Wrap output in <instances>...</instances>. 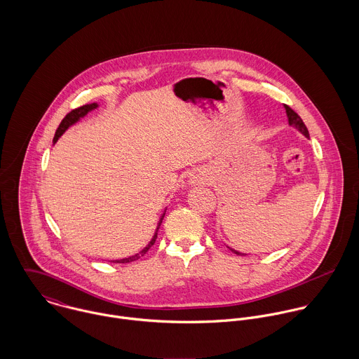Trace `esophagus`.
I'll return each mask as SVG.
<instances>
[{"mask_svg":"<svg viewBox=\"0 0 359 359\" xmlns=\"http://www.w3.org/2000/svg\"><path fill=\"white\" fill-rule=\"evenodd\" d=\"M202 180L203 178H201V175H198V174H191V177H189V182L194 184V185L202 184Z\"/></svg>","mask_w":359,"mask_h":359,"instance_id":"34e87169","label":"esophagus"}]
</instances>
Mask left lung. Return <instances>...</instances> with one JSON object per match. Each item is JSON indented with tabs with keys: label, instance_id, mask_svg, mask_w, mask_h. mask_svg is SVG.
Returning a JSON list of instances; mask_svg holds the SVG:
<instances>
[{
	"label": "left lung",
	"instance_id": "1",
	"mask_svg": "<svg viewBox=\"0 0 359 359\" xmlns=\"http://www.w3.org/2000/svg\"><path fill=\"white\" fill-rule=\"evenodd\" d=\"M285 109H286V114H287V118H289V124L290 126H293V127H296L304 137H307L309 138V134H308L307 127H306V124H304V121L302 120V117L292 109V107H289L287 104H285ZM232 253H235V255H238V256H246L245 253H239V252H236V250H233V249H231V248H228Z\"/></svg>",
	"mask_w": 359,
	"mask_h": 359
}]
</instances>
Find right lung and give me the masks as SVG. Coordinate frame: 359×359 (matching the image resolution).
I'll list each match as a JSON object with an SVG mask.
<instances>
[{"instance_id": "1", "label": "right lung", "mask_w": 359, "mask_h": 359, "mask_svg": "<svg viewBox=\"0 0 359 359\" xmlns=\"http://www.w3.org/2000/svg\"><path fill=\"white\" fill-rule=\"evenodd\" d=\"M97 107H98V103H90V104L80 106V107L72 110L70 113H67V114L65 116V118L60 121V124H59V127H57V130H56V133H55L53 144L59 140V137H60L70 126H73L74 123H77V121H79L81 117H84L88 111H91V110H94V109H97ZM164 214H165V212H163V215H161V218H160V221H158V224H157V228H156V232H154L152 241L148 243V246H147L145 249H142L140 253H137V255H134V256L121 258V259H116V261H113V262H121V264H124V262H131V261H135V259L145 256L147 252L154 246V242H156V239H157V231H158V228H160V225H161V221H163V218H164Z\"/></svg>"}]
</instances>
